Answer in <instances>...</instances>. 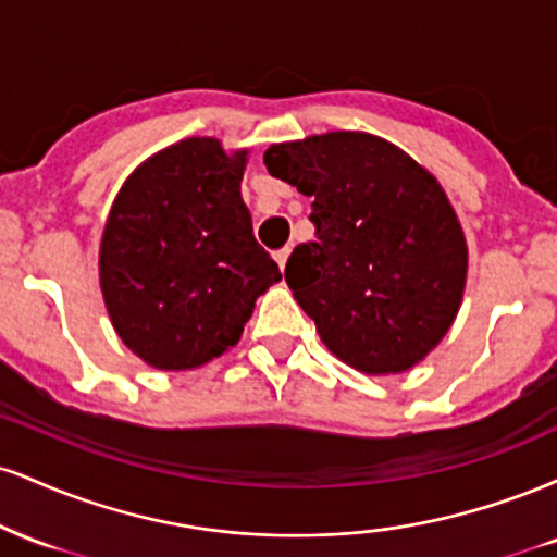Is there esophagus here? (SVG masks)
<instances>
[{
  "mask_svg": "<svg viewBox=\"0 0 557 557\" xmlns=\"http://www.w3.org/2000/svg\"><path fill=\"white\" fill-rule=\"evenodd\" d=\"M287 257H290V248H280V251H274V261L280 264V270H285Z\"/></svg>",
  "mask_w": 557,
  "mask_h": 557,
  "instance_id": "obj_1",
  "label": "esophagus"
}]
</instances>
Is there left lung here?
<instances>
[{
	"mask_svg": "<svg viewBox=\"0 0 557 557\" xmlns=\"http://www.w3.org/2000/svg\"><path fill=\"white\" fill-rule=\"evenodd\" d=\"M264 164L311 196L314 240L293 248L285 280L324 345L367 374L419 363L466 283V240L440 183L367 133L277 144Z\"/></svg>",
	"mask_w": 557,
	"mask_h": 557,
	"instance_id": "left-lung-1",
	"label": "left lung"
}]
</instances>
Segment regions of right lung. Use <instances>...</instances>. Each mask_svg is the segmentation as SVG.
<instances>
[{
	"label": "right lung",
	"mask_w": 557,
	"mask_h": 557,
	"mask_svg": "<svg viewBox=\"0 0 557 557\" xmlns=\"http://www.w3.org/2000/svg\"><path fill=\"white\" fill-rule=\"evenodd\" d=\"M246 151L188 138L127 177L101 238L114 330L157 369H194L238 343L253 300L277 283L240 198Z\"/></svg>",
	"instance_id": "1"
}]
</instances>
